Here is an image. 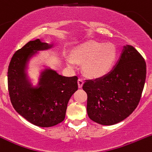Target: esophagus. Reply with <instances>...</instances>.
<instances>
[{
	"label": "esophagus",
	"mask_w": 152,
	"mask_h": 152,
	"mask_svg": "<svg viewBox=\"0 0 152 152\" xmlns=\"http://www.w3.org/2000/svg\"><path fill=\"white\" fill-rule=\"evenodd\" d=\"M84 84V80L82 79H78V86H79V88H82V85Z\"/></svg>",
	"instance_id": "esophagus-1"
}]
</instances>
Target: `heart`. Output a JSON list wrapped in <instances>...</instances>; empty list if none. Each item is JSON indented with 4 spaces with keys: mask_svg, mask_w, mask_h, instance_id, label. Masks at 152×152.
Wrapping results in <instances>:
<instances>
[{
    "mask_svg": "<svg viewBox=\"0 0 152 152\" xmlns=\"http://www.w3.org/2000/svg\"><path fill=\"white\" fill-rule=\"evenodd\" d=\"M69 58V65H75V61L84 63L83 71L87 76L98 78L107 74L115 63L117 50L113 44L88 42L77 47Z\"/></svg>",
    "mask_w": 152,
    "mask_h": 152,
    "instance_id": "heart-1",
    "label": "heart"
}]
</instances>
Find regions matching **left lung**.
Segmentation results:
<instances>
[{
  "mask_svg": "<svg viewBox=\"0 0 152 152\" xmlns=\"http://www.w3.org/2000/svg\"><path fill=\"white\" fill-rule=\"evenodd\" d=\"M145 78L143 57L132 46H125L111 71L95 80H86L83 85L88 95L89 118L104 126L117 124L127 118L139 104Z\"/></svg>",
  "mask_w": 152,
  "mask_h": 152,
  "instance_id": "left-lung-1",
  "label": "left lung"
}]
</instances>
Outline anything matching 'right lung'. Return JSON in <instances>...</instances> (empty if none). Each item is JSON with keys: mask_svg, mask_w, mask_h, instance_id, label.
Wrapping results in <instances>:
<instances>
[{"mask_svg": "<svg viewBox=\"0 0 152 152\" xmlns=\"http://www.w3.org/2000/svg\"><path fill=\"white\" fill-rule=\"evenodd\" d=\"M52 45L39 39L30 41L16 51L8 68V90L15 110L27 121L39 127H51L65 118L67 103L78 90L76 76H63L51 69L42 72L39 84L32 86L25 69L37 51L50 49Z\"/></svg>", "mask_w": 152, "mask_h": 152, "instance_id": "add662e5", "label": "right lung"}]
</instances>
